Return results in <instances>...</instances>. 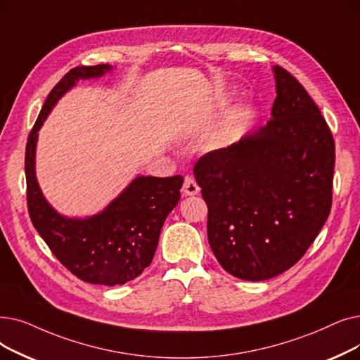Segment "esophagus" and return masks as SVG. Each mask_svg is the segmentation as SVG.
I'll return each instance as SVG.
<instances>
[{
	"instance_id": "34e87169",
	"label": "esophagus",
	"mask_w": 360,
	"mask_h": 360,
	"mask_svg": "<svg viewBox=\"0 0 360 360\" xmlns=\"http://www.w3.org/2000/svg\"><path fill=\"white\" fill-rule=\"evenodd\" d=\"M182 193L185 195H195L200 193V186L197 184V181L191 176H186L185 181H184V185H182Z\"/></svg>"
}]
</instances>
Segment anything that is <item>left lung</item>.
<instances>
[{"mask_svg":"<svg viewBox=\"0 0 360 360\" xmlns=\"http://www.w3.org/2000/svg\"><path fill=\"white\" fill-rule=\"evenodd\" d=\"M272 119L200 158L194 176L213 255L231 275L264 281L285 272L315 241L333 206L335 144L303 85L274 66Z\"/></svg>","mask_w":360,"mask_h":360,"instance_id":"obj_1","label":"left lung"}]
</instances>
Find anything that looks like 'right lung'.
Here are the masks:
<instances>
[{
    "label": "right lung",
    "mask_w": 360,
    "mask_h": 360,
    "mask_svg": "<svg viewBox=\"0 0 360 360\" xmlns=\"http://www.w3.org/2000/svg\"><path fill=\"white\" fill-rule=\"evenodd\" d=\"M110 69L108 65L77 66L61 77L27 136L25 172L30 221L58 262L85 283L122 285L150 266L165 219L181 198L184 178L138 176L101 213L69 219L49 205L35 176L38 131L53 105L76 81L100 77Z\"/></svg>",
    "instance_id": "add662e5"
}]
</instances>
